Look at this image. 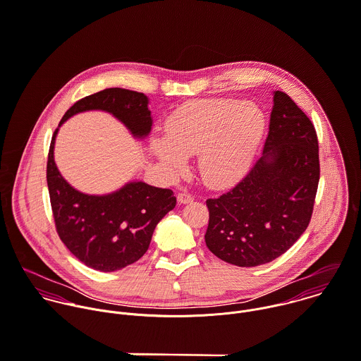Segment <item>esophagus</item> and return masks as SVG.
Instances as JSON below:
<instances>
[{"label": "esophagus", "mask_w": 361, "mask_h": 361, "mask_svg": "<svg viewBox=\"0 0 361 361\" xmlns=\"http://www.w3.org/2000/svg\"><path fill=\"white\" fill-rule=\"evenodd\" d=\"M192 200H193V196H192L189 192L183 190V192H179V193H178V202H179L180 204H186V203H190Z\"/></svg>", "instance_id": "obj_1"}]
</instances>
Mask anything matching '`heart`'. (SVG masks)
Segmentation results:
<instances>
[{
	"label": "heart",
	"instance_id": "1",
	"mask_svg": "<svg viewBox=\"0 0 361 361\" xmlns=\"http://www.w3.org/2000/svg\"><path fill=\"white\" fill-rule=\"evenodd\" d=\"M264 130V113L252 103L195 100L169 116L165 137H154L151 149L172 172L185 168L186 157L199 154L202 179L212 186H228L245 173Z\"/></svg>",
	"mask_w": 361,
	"mask_h": 361
}]
</instances>
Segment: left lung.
I'll use <instances>...</instances> for the list:
<instances>
[{
	"instance_id": "obj_1",
	"label": "left lung",
	"mask_w": 361,
	"mask_h": 361,
	"mask_svg": "<svg viewBox=\"0 0 361 361\" xmlns=\"http://www.w3.org/2000/svg\"><path fill=\"white\" fill-rule=\"evenodd\" d=\"M312 121L283 92H274L262 157L233 189L207 199V248L238 267L282 255L306 230L319 183Z\"/></svg>"
}]
</instances>
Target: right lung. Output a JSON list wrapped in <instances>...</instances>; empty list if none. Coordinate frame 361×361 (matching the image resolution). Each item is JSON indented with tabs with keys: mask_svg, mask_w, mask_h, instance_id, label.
I'll return each mask as SVG.
<instances>
[{
	"mask_svg": "<svg viewBox=\"0 0 361 361\" xmlns=\"http://www.w3.org/2000/svg\"><path fill=\"white\" fill-rule=\"evenodd\" d=\"M102 110L121 121L135 138H145L152 128L148 97L144 93L113 87L76 102L59 127L72 116ZM55 130L47 165V180L56 231L68 250L85 265L111 272L138 261L148 250L154 230L176 206L171 189L135 180L109 195H86L61 175L54 148Z\"/></svg>",
	"mask_w": 361,
	"mask_h": 361,
	"instance_id": "right-lung-1",
	"label": "right lung"
}]
</instances>
